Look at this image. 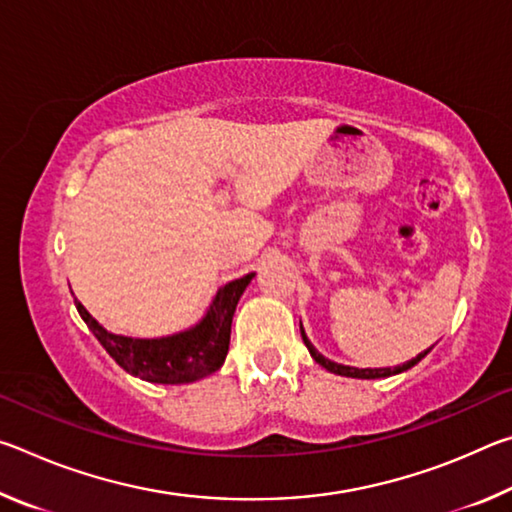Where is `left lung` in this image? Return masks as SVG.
Here are the masks:
<instances>
[{
  "mask_svg": "<svg viewBox=\"0 0 512 512\" xmlns=\"http://www.w3.org/2000/svg\"><path fill=\"white\" fill-rule=\"evenodd\" d=\"M300 334H302V341H305V345H307L309 354H311V357H314V361H316V363H320V366H323L325 370L334 372V375L352 377V379H384V377L400 375V372L411 370V368L415 366V363H420V361H422L424 357H427V354L431 352V348H429V350H424V352H420L418 357H415V359L402 363V366H393V368H352V366H343V363H336V361H332V359L323 357V354H320V352L314 348V345H311V341L307 339L305 329H302V323H300Z\"/></svg>",
  "mask_w": 512,
  "mask_h": 512,
  "instance_id": "left-lung-1",
  "label": "left lung"
}]
</instances>
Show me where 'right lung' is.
<instances>
[{"mask_svg":"<svg viewBox=\"0 0 512 512\" xmlns=\"http://www.w3.org/2000/svg\"><path fill=\"white\" fill-rule=\"evenodd\" d=\"M253 277L255 273H248L239 280L223 284L196 325L183 332L158 336V339L112 334L99 325V320L92 318L79 300L74 302L90 332L128 375L151 381V384H192L223 366L230 345L232 316H235L241 293L246 291Z\"/></svg>","mask_w":512,"mask_h":512,"instance_id":"1","label":"right lung"}]
</instances>
